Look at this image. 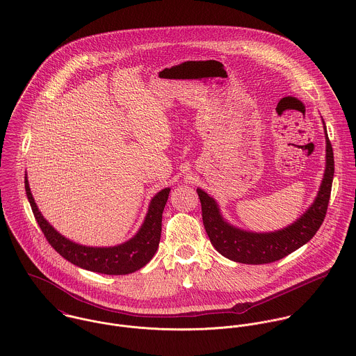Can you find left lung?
<instances>
[{
  "instance_id": "8db88e82",
  "label": "left lung",
  "mask_w": 356,
  "mask_h": 356,
  "mask_svg": "<svg viewBox=\"0 0 356 356\" xmlns=\"http://www.w3.org/2000/svg\"><path fill=\"white\" fill-rule=\"evenodd\" d=\"M325 125V122H323ZM326 168L323 180L314 204L294 222L274 232L243 231L228 224L220 213L218 205L204 190L197 188L202 220L214 249L224 257L242 264H268L305 245L319 229L327 212L334 176V156L326 127Z\"/></svg>"
}]
</instances>
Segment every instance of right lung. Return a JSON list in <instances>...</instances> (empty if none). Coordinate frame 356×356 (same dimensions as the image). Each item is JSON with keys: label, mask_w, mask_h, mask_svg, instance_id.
<instances>
[{"label": "right lung", "mask_w": 356, "mask_h": 356, "mask_svg": "<svg viewBox=\"0 0 356 356\" xmlns=\"http://www.w3.org/2000/svg\"><path fill=\"white\" fill-rule=\"evenodd\" d=\"M24 188L34 217L47 241L74 266L106 275H125L144 267L158 249L162 229V212L170 193L169 187L154 195L138 234L128 242L111 248L82 246L59 234L38 211L29 187L27 175L24 176Z\"/></svg>", "instance_id": "add662e5"}]
</instances>
